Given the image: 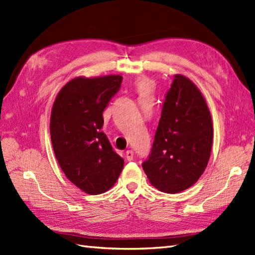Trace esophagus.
Returning <instances> with one entry per match:
<instances>
[{"label":"esophagus","mask_w":255,"mask_h":255,"mask_svg":"<svg viewBox=\"0 0 255 255\" xmlns=\"http://www.w3.org/2000/svg\"><path fill=\"white\" fill-rule=\"evenodd\" d=\"M125 155H126V159L128 161H131L133 159V152L131 151V149H128Z\"/></svg>","instance_id":"esophagus-1"}]
</instances>
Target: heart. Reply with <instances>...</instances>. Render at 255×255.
<instances>
[{
    "mask_svg": "<svg viewBox=\"0 0 255 255\" xmlns=\"http://www.w3.org/2000/svg\"><path fill=\"white\" fill-rule=\"evenodd\" d=\"M136 90L140 95H148L151 94L154 89L153 82L147 77H141L136 81Z\"/></svg>",
    "mask_w": 255,
    "mask_h": 255,
    "instance_id": "obj_1",
    "label": "heart"
}]
</instances>
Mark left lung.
Returning a JSON list of instances; mask_svg holds the SVG:
<instances>
[{
	"label": "left lung",
	"instance_id": "left-lung-1",
	"mask_svg": "<svg viewBox=\"0 0 255 255\" xmlns=\"http://www.w3.org/2000/svg\"><path fill=\"white\" fill-rule=\"evenodd\" d=\"M213 126L210 111L197 86L175 74L166 95L152 152L142 164L151 184L177 194L198 181L210 158Z\"/></svg>",
	"mask_w": 255,
	"mask_h": 255
}]
</instances>
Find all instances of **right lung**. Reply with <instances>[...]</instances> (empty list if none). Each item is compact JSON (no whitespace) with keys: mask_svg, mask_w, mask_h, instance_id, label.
Instances as JSON below:
<instances>
[{"mask_svg":"<svg viewBox=\"0 0 255 255\" xmlns=\"http://www.w3.org/2000/svg\"><path fill=\"white\" fill-rule=\"evenodd\" d=\"M123 77H75L58 93L50 115V138L61 170L89 195L109 191L119 179L124 159L101 131L102 113Z\"/></svg>","mask_w":255,"mask_h":255,"instance_id":"right-lung-1","label":"right lung"}]
</instances>
